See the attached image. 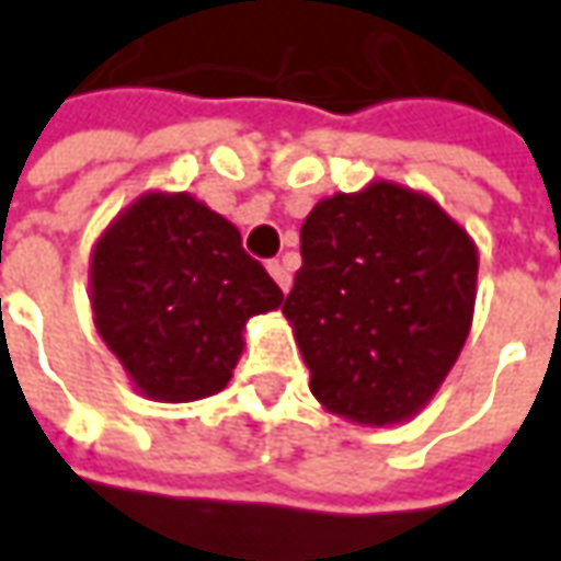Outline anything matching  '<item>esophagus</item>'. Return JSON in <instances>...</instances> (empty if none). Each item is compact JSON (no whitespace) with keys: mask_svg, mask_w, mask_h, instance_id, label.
Masks as SVG:
<instances>
[{"mask_svg":"<svg viewBox=\"0 0 561 561\" xmlns=\"http://www.w3.org/2000/svg\"><path fill=\"white\" fill-rule=\"evenodd\" d=\"M266 270H270V276L276 279V285H279L282 291H288V288H291V273L285 270V263L270 261V263H266Z\"/></svg>","mask_w":561,"mask_h":561,"instance_id":"obj_1","label":"esophagus"}]
</instances>
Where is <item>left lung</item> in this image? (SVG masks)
I'll return each instance as SVG.
<instances>
[{
    "mask_svg": "<svg viewBox=\"0 0 561 561\" xmlns=\"http://www.w3.org/2000/svg\"><path fill=\"white\" fill-rule=\"evenodd\" d=\"M300 257L282 313L313 397L357 425L413 419L472 329L478 248L469 232L435 198L376 180L307 214Z\"/></svg>",
    "mask_w": 561,
    "mask_h": 561,
    "instance_id": "1",
    "label": "left lung"
}]
</instances>
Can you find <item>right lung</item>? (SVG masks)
<instances>
[{"label":"right lung","mask_w":561,"mask_h":561,"mask_svg":"<svg viewBox=\"0 0 561 561\" xmlns=\"http://www.w3.org/2000/svg\"><path fill=\"white\" fill-rule=\"evenodd\" d=\"M89 300L133 388L188 403L229 385L244 322L276 310L282 288L217 210L188 192H146L92 248Z\"/></svg>","instance_id":"1"}]
</instances>
